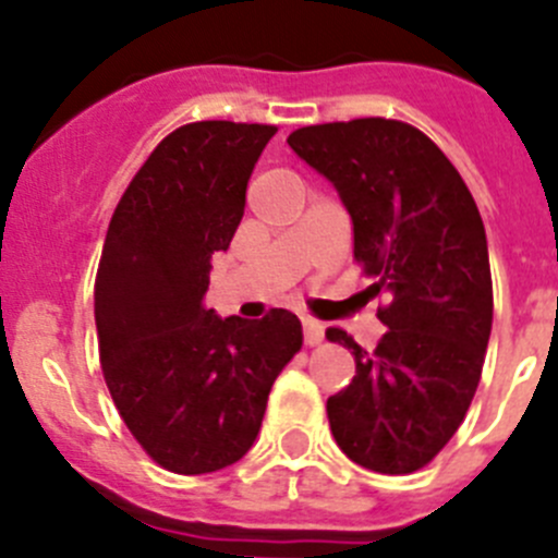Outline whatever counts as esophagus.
I'll list each match as a JSON object with an SVG mask.
<instances>
[{
	"mask_svg": "<svg viewBox=\"0 0 558 558\" xmlns=\"http://www.w3.org/2000/svg\"><path fill=\"white\" fill-rule=\"evenodd\" d=\"M303 336H305V344H319V341L325 339V328L319 323H314V319H303Z\"/></svg>",
	"mask_w": 558,
	"mask_h": 558,
	"instance_id": "34e87169",
	"label": "esophagus"
}]
</instances>
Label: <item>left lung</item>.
<instances>
[{
    "label": "left lung",
    "mask_w": 558,
    "mask_h": 558,
    "mask_svg": "<svg viewBox=\"0 0 558 558\" xmlns=\"http://www.w3.org/2000/svg\"><path fill=\"white\" fill-rule=\"evenodd\" d=\"M289 147L323 174L353 219V253L389 300L378 348L344 330L355 375L328 420L348 459L384 475L428 464L478 389L492 330V275L478 205L428 135L391 119L314 124Z\"/></svg>",
    "instance_id": "left-lung-1"
}]
</instances>
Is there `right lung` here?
I'll use <instances>...</instances> for the list:
<instances>
[{"mask_svg": "<svg viewBox=\"0 0 558 558\" xmlns=\"http://www.w3.org/2000/svg\"><path fill=\"white\" fill-rule=\"evenodd\" d=\"M272 124L194 122L169 133L119 199L94 286L105 384L144 450L180 475L235 464L275 378L303 348L291 311L264 319L205 305Z\"/></svg>", "mask_w": 558, "mask_h": 558, "instance_id": "obj_1", "label": "right lung"}]
</instances>
